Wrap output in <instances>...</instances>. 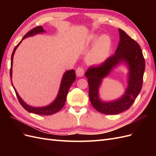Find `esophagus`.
<instances>
[{
    "label": "esophagus",
    "instance_id": "34e87169",
    "mask_svg": "<svg viewBox=\"0 0 156 156\" xmlns=\"http://www.w3.org/2000/svg\"><path fill=\"white\" fill-rule=\"evenodd\" d=\"M84 73V68L82 67H78L76 69V75L77 77H82L83 76Z\"/></svg>",
    "mask_w": 156,
    "mask_h": 156
}]
</instances>
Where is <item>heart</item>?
<instances>
[{
	"label": "heart",
	"mask_w": 156,
	"mask_h": 156,
	"mask_svg": "<svg viewBox=\"0 0 156 156\" xmlns=\"http://www.w3.org/2000/svg\"><path fill=\"white\" fill-rule=\"evenodd\" d=\"M93 48L87 55V62L91 64H100L108 58L110 55L112 42L109 36L102 35L99 37L98 35L92 36L90 40Z\"/></svg>",
	"instance_id": "1"
}]
</instances>
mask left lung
<instances>
[{
  "label": "left lung",
  "instance_id": "left-lung-1",
  "mask_svg": "<svg viewBox=\"0 0 156 156\" xmlns=\"http://www.w3.org/2000/svg\"><path fill=\"white\" fill-rule=\"evenodd\" d=\"M120 41L115 53L98 66L90 67L85 73L89 85V98L98 112L105 115H118L129 109L143 86L145 60L137 42L119 29ZM124 62L129 68V86L125 94L116 101L103 102L98 98V90L103 78L120 63Z\"/></svg>",
  "mask_w": 156,
  "mask_h": 156
}]
</instances>
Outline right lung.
<instances>
[{"mask_svg":"<svg viewBox=\"0 0 156 156\" xmlns=\"http://www.w3.org/2000/svg\"><path fill=\"white\" fill-rule=\"evenodd\" d=\"M44 32H45V30H44L43 27L41 26H38L34 28V29H32L29 32H28L24 36V37H23L21 41H20V43L15 47V48H14L13 51V53L11 56V68H10V72L11 81H12V75L13 58L14 53H15L17 47L21 43V41L23 39H25L29 36H32L35 34H40V33H42ZM75 79H76V76H75V72L73 69L66 71L62 77L57 97L56 98L55 101L52 103L51 104L48 106L42 107H33L29 105H27V103H25L24 101H23V100L20 98V96H19V94L17 92L16 88L13 86L12 83V84L14 88V90L16 92V96L17 97L19 101H20L21 106L24 108L26 111H27L29 112L34 113V114L40 115H51L58 112L61 108L63 107V106L65 104L66 100V96H67L69 89L71 85H72L73 83L75 81Z\"/></svg>","mask_w":156,"mask_h":156,"instance_id":"obj_1","label":"right lung"}]
</instances>
